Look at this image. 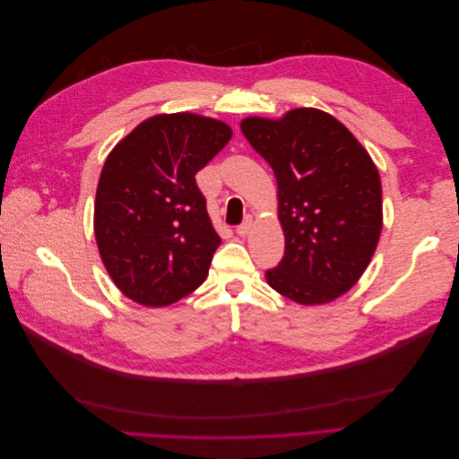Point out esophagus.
<instances>
[{
    "mask_svg": "<svg viewBox=\"0 0 459 459\" xmlns=\"http://www.w3.org/2000/svg\"><path fill=\"white\" fill-rule=\"evenodd\" d=\"M253 226H255V220H253V216H247L243 224H241V226H238V235H241V238H245V235H248V231L253 230Z\"/></svg>",
    "mask_w": 459,
    "mask_h": 459,
    "instance_id": "esophagus-1",
    "label": "esophagus"
}]
</instances>
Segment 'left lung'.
<instances>
[{"label": "left lung", "mask_w": 459, "mask_h": 459, "mask_svg": "<svg viewBox=\"0 0 459 459\" xmlns=\"http://www.w3.org/2000/svg\"><path fill=\"white\" fill-rule=\"evenodd\" d=\"M241 132L277 182L285 255L266 272L268 285L307 307L339 299L362 277L381 238L377 166L342 122L319 108L247 117Z\"/></svg>", "instance_id": "left-lung-1"}]
</instances>
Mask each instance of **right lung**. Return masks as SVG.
I'll list each match as a JSON object with an SVG mask.
<instances>
[{
    "label": "right lung",
    "instance_id": "obj_1",
    "mask_svg": "<svg viewBox=\"0 0 459 459\" xmlns=\"http://www.w3.org/2000/svg\"><path fill=\"white\" fill-rule=\"evenodd\" d=\"M231 135L221 120L164 113L137 124L108 152L93 231L103 266L124 297L162 308L206 280L221 239L195 174Z\"/></svg>",
    "mask_w": 459,
    "mask_h": 459
}]
</instances>
